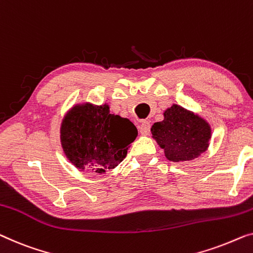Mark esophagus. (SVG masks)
Segmentation results:
<instances>
[{
    "label": "esophagus",
    "instance_id": "1",
    "mask_svg": "<svg viewBox=\"0 0 253 253\" xmlns=\"http://www.w3.org/2000/svg\"><path fill=\"white\" fill-rule=\"evenodd\" d=\"M139 132H140L142 135H147L151 132V123L148 121H142L139 126Z\"/></svg>",
    "mask_w": 253,
    "mask_h": 253
}]
</instances>
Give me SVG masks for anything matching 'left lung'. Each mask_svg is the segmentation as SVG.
Segmentation results:
<instances>
[{
    "instance_id": "left-lung-1",
    "label": "left lung",
    "mask_w": 253,
    "mask_h": 253,
    "mask_svg": "<svg viewBox=\"0 0 253 253\" xmlns=\"http://www.w3.org/2000/svg\"><path fill=\"white\" fill-rule=\"evenodd\" d=\"M153 138L172 162L190 161L207 151L211 127L206 120L179 105L164 112V120L154 123Z\"/></svg>"
}]
</instances>
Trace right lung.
Instances as JSON below:
<instances>
[{
  "label": "right lung",
  "mask_w": 253,
  "mask_h": 253,
  "mask_svg": "<svg viewBox=\"0 0 253 253\" xmlns=\"http://www.w3.org/2000/svg\"><path fill=\"white\" fill-rule=\"evenodd\" d=\"M138 135L127 119L109 113L108 105H78L61 123L60 140L65 155L81 170L104 173L126 156Z\"/></svg>",
  "instance_id": "1"
}]
</instances>
